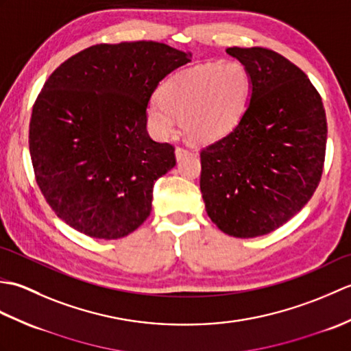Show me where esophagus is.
Returning <instances> with one entry per match:
<instances>
[{"mask_svg": "<svg viewBox=\"0 0 351 351\" xmlns=\"http://www.w3.org/2000/svg\"><path fill=\"white\" fill-rule=\"evenodd\" d=\"M175 154H176V160H178V161H181L182 158H185V156H189V155H190V151H189L187 147L178 146V147H176V151H175Z\"/></svg>", "mask_w": 351, "mask_h": 351, "instance_id": "1", "label": "esophagus"}]
</instances>
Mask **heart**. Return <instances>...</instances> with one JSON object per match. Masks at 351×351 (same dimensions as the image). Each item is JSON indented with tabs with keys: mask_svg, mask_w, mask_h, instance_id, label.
I'll list each match as a JSON object with an SVG mask.
<instances>
[{
	"mask_svg": "<svg viewBox=\"0 0 351 351\" xmlns=\"http://www.w3.org/2000/svg\"><path fill=\"white\" fill-rule=\"evenodd\" d=\"M250 92V73L238 62L208 63L178 72L164 81L158 101L149 106V130L156 137H166L175 130V117H180L191 140H219L241 121Z\"/></svg>",
	"mask_w": 351,
	"mask_h": 351,
	"instance_id": "heart-1",
	"label": "heart"
}]
</instances>
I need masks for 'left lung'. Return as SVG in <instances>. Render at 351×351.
<instances>
[{
	"mask_svg": "<svg viewBox=\"0 0 351 351\" xmlns=\"http://www.w3.org/2000/svg\"><path fill=\"white\" fill-rule=\"evenodd\" d=\"M226 52L250 73V101L235 128L200 151V191L220 230L253 238L280 228L314 195L326 156V111L306 73L278 52Z\"/></svg>",
	"mask_w": 351,
	"mask_h": 351,
	"instance_id": "8db88e82",
	"label": "left lung"
}]
</instances>
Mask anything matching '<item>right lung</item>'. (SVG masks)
<instances>
[{"label": "right lung", "mask_w": 351, "mask_h": 351, "mask_svg": "<svg viewBox=\"0 0 351 351\" xmlns=\"http://www.w3.org/2000/svg\"><path fill=\"white\" fill-rule=\"evenodd\" d=\"M190 57L152 40L101 43L51 73L33 106L28 145L36 182L66 225L117 240L149 217L154 184L176 158L173 146L149 137L147 104Z\"/></svg>", "instance_id": "add662e5"}]
</instances>
